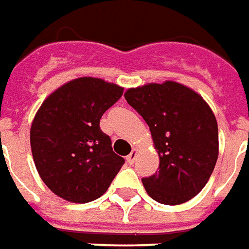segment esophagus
<instances>
[{
  "mask_svg": "<svg viewBox=\"0 0 249 249\" xmlns=\"http://www.w3.org/2000/svg\"><path fill=\"white\" fill-rule=\"evenodd\" d=\"M136 157H138V150L136 148H133L131 151V154L126 157V160H128V163H133L135 160H136Z\"/></svg>",
  "mask_w": 249,
  "mask_h": 249,
  "instance_id": "obj_1",
  "label": "esophagus"
}]
</instances>
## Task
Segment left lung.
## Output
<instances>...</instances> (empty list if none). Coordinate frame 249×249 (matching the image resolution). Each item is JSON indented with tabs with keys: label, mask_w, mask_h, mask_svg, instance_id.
<instances>
[{
	"label": "left lung",
	"mask_w": 249,
	"mask_h": 249,
	"mask_svg": "<svg viewBox=\"0 0 249 249\" xmlns=\"http://www.w3.org/2000/svg\"><path fill=\"white\" fill-rule=\"evenodd\" d=\"M126 102L144 118L160 155V172L143 178L162 204L191 200L209 181L218 160V124L207 102L181 83H148L126 89Z\"/></svg>",
	"instance_id": "1"
}]
</instances>
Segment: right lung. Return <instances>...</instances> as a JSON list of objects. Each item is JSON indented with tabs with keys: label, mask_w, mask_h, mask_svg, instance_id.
I'll use <instances>...</instances> for the list:
<instances>
[{
	"label": "right lung",
	"mask_w": 249,
	"mask_h": 249,
	"mask_svg": "<svg viewBox=\"0 0 249 249\" xmlns=\"http://www.w3.org/2000/svg\"><path fill=\"white\" fill-rule=\"evenodd\" d=\"M123 91L98 77H79L53 91L36 111L30 131L32 158L42 181L64 200L101 197L124 165L99 128Z\"/></svg>",
	"instance_id": "right-lung-1"
}]
</instances>
